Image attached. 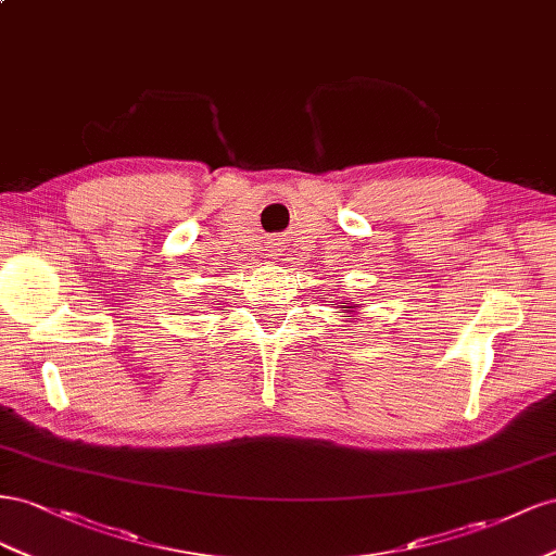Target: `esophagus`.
<instances>
[{
	"mask_svg": "<svg viewBox=\"0 0 556 556\" xmlns=\"http://www.w3.org/2000/svg\"><path fill=\"white\" fill-rule=\"evenodd\" d=\"M269 253H267V256H279V249L277 247H273V249H267Z\"/></svg>",
	"mask_w": 556,
	"mask_h": 556,
	"instance_id": "obj_1",
	"label": "esophagus"
}]
</instances>
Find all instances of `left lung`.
Masks as SVG:
<instances>
[{"label":"left lung","instance_id":"8db88e82","mask_svg":"<svg viewBox=\"0 0 556 556\" xmlns=\"http://www.w3.org/2000/svg\"><path fill=\"white\" fill-rule=\"evenodd\" d=\"M342 312H346V314H354L356 312V305H352V303H349V300H342V303L338 305Z\"/></svg>","mask_w":556,"mask_h":556}]
</instances>
